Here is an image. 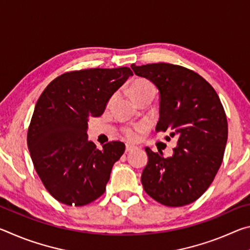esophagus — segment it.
I'll list each match as a JSON object with an SVG mask.
<instances>
[{
	"label": "esophagus",
	"instance_id": "34e87169",
	"mask_svg": "<svg viewBox=\"0 0 250 250\" xmlns=\"http://www.w3.org/2000/svg\"><path fill=\"white\" fill-rule=\"evenodd\" d=\"M134 149H137V146H135L130 145V143H126V145H125V151L126 152H130V151H132Z\"/></svg>",
	"mask_w": 250,
	"mask_h": 250
}]
</instances>
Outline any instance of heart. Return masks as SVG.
I'll use <instances>...</instances> for the list:
<instances>
[{
  "label": "heart",
  "mask_w": 250,
  "mask_h": 250,
  "mask_svg": "<svg viewBox=\"0 0 250 250\" xmlns=\"http://www.w3.org/2000/svg\"><path fill=\"white\" fill-rule=\"evenodd\" d=\"M147 90H153L155 91V88L153 84H152L149 80L146 79H139L135 80V82L131 84L129 92L131 97H135L139 94H142V92L147 91ZM146 129V125H135L133 126H130V128H126L124 130V133L129 140H137L142 132H145Z\"/></svg>",
  "instance_id": "1"
}]
</instances>
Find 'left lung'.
<instances>
[{
  "instance_id": "obj_1",
  "label": "left lung",
  "mask_w": 250,
  "mask_h": 250,
  "mask_svg": "<svg viewBox=\"0 0 250 250\" xmlns=\"http://www.w3.org/2000/svg\"><path fill=\"white\" fill-rule=\"evenodd\" d=\"M134 74L153 83L160 94L155 131L176 138L173 155L146 147L149 162L142 172L145 191L171 207L195 202L214 181L227 142L226 113L216 91L195 71L158 62L131 65Z\"/></svg>"
}]
</instances>
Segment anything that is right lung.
Wrapping results in <instances>:
<instances>
[{"instance_id":"obj_1","label":"right lung","mask_w":250,"mask_h":250,"mask_svg":"<svg viewBox=\"0 0 250 250\" xmlns=\"http://www.w3.org/2000/svg\"><path fill=\"white\" fill-rule=\"evenodd\" d=\"M132 71L128 67L65 73L42 92L27 132L34 167L50 195L66 205L83 206L105 191L124 142L97 149L88 141L90 117H100L111 96Z\"/></svg>"}]
</instances>
